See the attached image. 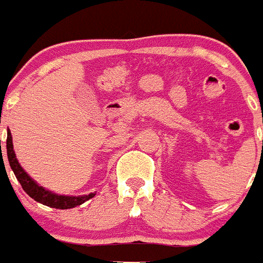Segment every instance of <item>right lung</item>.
<instances>
[{"label":"right lung","mask_w":263,"mask_h":263,"mask_svg":"<svg viewBox=\"0 0 263 263\" xmlns=\"http://www.w3.org/2000/svg\"><path fill=\"white\" fill-rule=\"evenodd\" d=\"M6 152H8L9 164L13 170L14 175L18 179L22 188L25 190L27 195L31 199H34L38 203L43 205L51 206V208H57V210H69V208H75V206L81 205L87 200L92 199L96 195V192L92 194L83 195V196H67V195H58L55 192L50 191L47 188L42 187L38 183L29 175V174L23 170L20 162L17 159V155L14 152L13 147V137H11L10 130H8V138H6Z\"/></svg>","instance_id":"1"}]
</instances>
